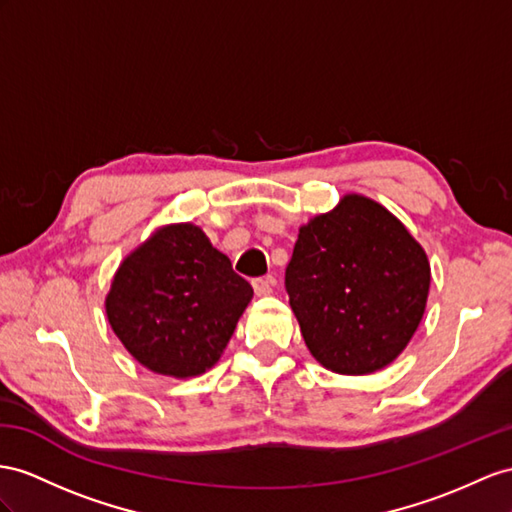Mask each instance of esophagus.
Listing matches in <instances>:
<instances>
[{
  "mask_svg": "<svg viewBox=\"0 0 512 512\" xmlns=\"http://www.w3.org/2000/svg\"><path fill=\"white\" fill-rule=\"evenodd\" d=\"M274 287V279L272 277H259L253 281V290L257 296H270Z\"/></svg>",
  "mask_w": 512,
  "mask_h": 512,
  "instance_id": "obj_1",
  "label": "esophagus"
}]
</instances>
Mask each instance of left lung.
<instances>
[{
    "mask_svg": "<svg viewBox=\"0 0 512 512\" xmlns=\"http://www.w3.org/2000/svg\"><path fill=\"white\" fill-rule=\"evenodd\" d=\"M285 287L313 359L363 376L409 346L426 311L430 264L387 207L350 192L300 225Z\"/></svg>",
    "mask_w": 512,
    "mask_h": 512,
    "instance_id": "8db88e82",
    "label": "left lung"
}]
</instances>
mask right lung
<instances>
[{
	"label": "right lung",
	"instance_id": "right-lung-1",
	"mask_svg": "<svg viewBox=\"0 0 512 512\" xmlns=\"http://www.w3.org/2000/svg\"><path fill=\"white\" fill-rule=\"evenodd\" d=\"M253 287L201 227H157L116 268L106 316L125 350L153 374L201 376L225 352Z\"/></svg>",
	"mask_w": 512,
	"mask_h": 512
}]
</instances>
